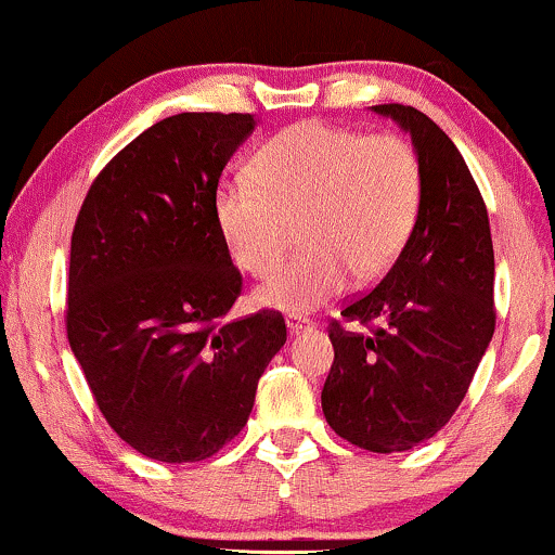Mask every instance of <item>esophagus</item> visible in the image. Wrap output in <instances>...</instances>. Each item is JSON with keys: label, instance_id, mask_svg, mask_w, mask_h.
<instances>
[{"label": "esophagus", "instance_id": "34e87169", "mask_svg": "<svg viewBox=\"0 0 555 555\" xmlns=\"http://www.w3.org/2000/svg\"><path fill=\"white\" fill-rule=\"evenodd\" d=\"M313 328V321L310 318H302V315H286V331H289L292 336L295 334H302V331H310Z\"/></svg>", "mask_w": 555, "mask_h": 555}]
</instances>
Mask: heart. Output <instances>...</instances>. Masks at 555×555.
Wrapping results in <instances>:
<instances>
[{
    "label": "heart",
    "instance_id": "obj_1",
    "mask_svg": "<svg viewBox=\"0 0 555 555\" xmlns=\"http://www.w3.org/2000/svg\"><path fill=\"white\" fill-rule=\"evenodd\" d=\"M423 171L404 138L323 122H299L273 135L250 175L224 177L214 190V219L242 271L266 276L282 260L289 221L302 219L308 250L256 289L260 308L313 313L354 276L378 279L415 229Z\"/></svg>",
    "mask_w": 555,
    "mask_h": 555
}]
</instances>
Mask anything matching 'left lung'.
I'll return each instance as SVG.
<instances>
[{
	"label": "left lung",
	"instance_id": "left-lung-1",
	"mask_svg": "<svg viewBox=\"0 0 555 555\" xmlns=\"http://www.w3.org/2000/svg\"><path fill=\"white\" fill-rule=\"evenodd\" d=\"M410 132L423 201L404 250L378 286L331 321L334 365L323 384L326 423L375 451L415 449L462 404L495 328L488 208L451 138L415 106H371Z\"/></svg>",
	"mask_w": 555,
	"mask_h": 555
}]
</instances>
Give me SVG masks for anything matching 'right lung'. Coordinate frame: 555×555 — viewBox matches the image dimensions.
<instances>
[{"instance_id": "obj_1", "label": "right lung", "mask_w": 555, "mask_h": 555, "mask_svg": "<svg viewBox=\"0 0 555 555\" xmlns=\"http://www.w3.org/2000/svg\"><path fill=\"white\" fill-rule=\"evenodd\" d=\"M253 114L182 112L95 177L69 245L67 339L101 415L156 462H203L250 417L284 347L276 310L224 321L242 292L214 190Z\"/></svg>"}]
</instances>
